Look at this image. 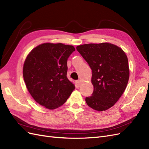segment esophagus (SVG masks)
<instances>
[{"label": "esophagus", "mask_w": 149, "mask_h": 149, "mask_svg": "<svg viewBox=\"0 0 149 149\" xmlns=\"http://www.w3.org/2000/svg\"><path fill=\"white\" fill-rule=\"evenodd\" d=\"M76 84H78V86H79L80 84H81V81H80V80H78V81H76Z\"/></svg>", "instance_id": "34e87169"}]
</instances>
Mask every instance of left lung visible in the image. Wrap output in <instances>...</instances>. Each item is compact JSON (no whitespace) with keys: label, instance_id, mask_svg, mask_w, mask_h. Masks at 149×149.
Instances as JSON below:
<instances>
[{"label":"left lung","instance_id":"obj_1","mask_svg":"<svg viewBox=\"0 0 149 149\" xmlns=\"http://www.w3.org/2000/svg\"><path fill=\"white\" fill-rule=\"evenodd\" d=\"M76 49L92 70V96L85 101L92 109L106 111L123 95L129 78L128 59L119 47L109 43H89Z\"/></svg>","mask_w":149,"mask_h":149}]
</instances>
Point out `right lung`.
Masks as SVG:
<instances>
[{"mask_svg":"<svg viewBox=\"0 0 149 149\" xmlns=\"http://www.w3.org/2000/svg\"><path fill=\"white\" fill-rule=\"evenodd\" d=\"M72 45L45 43L33 48L25 60L23 76L29 92L49 109L62 106L75 88L67 78V61Z\"/></svg>","mask_w":149,"mask_h":149,"instance_id":"1","label":"right lung"}]
</instances>
